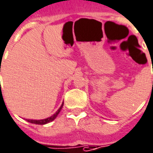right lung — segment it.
<instances>
[{"label":"right lung","instance_id":"obj_1","mask_svg":"<svg viewBox=\"0 0 153 153\" xmlns=\"http://www.w3.org/2000/svg\"><path fill=\"white\" fill-rule=\"evenodd\" d=\"M63 104H62V105L59 107V109L56 111V113H54L53 115L52 116H50V117H48V118H46V119H43V120H28L27 119V121L28 122H30V123H33V124H37V125H45L47 124V123H49V122H51V121H53V120H54L55 118L58 116V115L59 114V112H60V111L62 110V108H63Z\"/></svg>","mask_w":153,"mask_h":153}]
</instances>
